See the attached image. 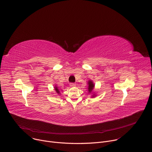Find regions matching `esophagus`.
Listing matches in <instances>:
<instances>
[{
	"mask_svg": "<svg viewBox=\"0 0 152 152\" xmlns=\"http://www.w3.org/2000/svg\"><path fill=\"white\" fill-rule=\"evenodd\" d=\"M76 86V84L75 83H70V86L71 87H74Z\"/></svg>",
	"mask_w": 152,
	"mask_h": 152,
	"instance_id": "1",
	"label": "esophagus"
}]
</instances>
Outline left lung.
<instances>
[{"label": "left lung", "instance_id": "left-lung-1", "mask_svg": "<svg viewBox=\"0 0 152 152\" xmlns=\"http://www.w3.org/2000/svg\"><path fill=\"white\" fill-rule=\"evenodd\" d=\"M88 94H92L91 97L92 98H94L96 96V95L95 94H94V89L95 88V84L94 83L93 81L90 80L88 81Z\"/></svg>", "mask_w": 152, "mask_h": 152}]
</instances>
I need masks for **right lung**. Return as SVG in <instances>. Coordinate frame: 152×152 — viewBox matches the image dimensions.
Segmentation results:
<instances>
[{
  "instance_id": "add662e5",
  "label": "right lung",
  "mask_w": 152,
  "mask_h": 152,
  "mask_svg": "<svg viewBox=\"0 0 152 152\" xmlns=\"http://www.w3.org/2000/svg\"><path fill=\"white\" fill-rule=\"evenodd\" d=\"M54 90H55L56 94H57L58 95L61 94H60V91H60V90L58 88V87H57L56 85L54 86Z\"/></svg>"
}]
</instances>
